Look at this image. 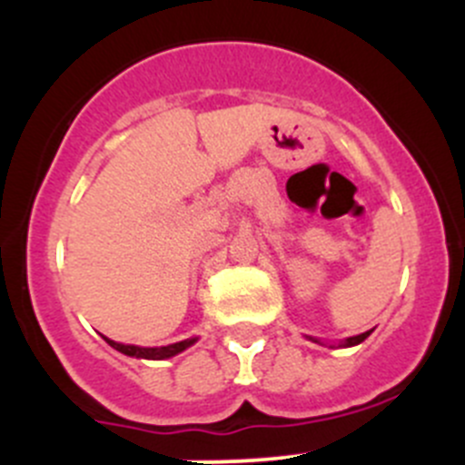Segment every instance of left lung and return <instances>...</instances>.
Returning <instances> with one entry per match:
<instances>
[{
  "label": "left lung",
  "instance_id": "1",
  "mask_svg": "<svg viewBox=\"0 0 465 465\" xmlns=\"http://www.w3.org/2000/svg\"><path fill=\"white\" fill-rule=\"evenodd\" d=\"M371 335V331H367V332H362V335H355V337H349V340L344 341V346H355V344H360V341H364L367 340V337Z\"/></svg>",
  "mask_w": 465,
  "mask_h": 465
}]
</instances>
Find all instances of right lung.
Segmentation results:
<instances>
[{
  "label": "right lung",
  "mask_w": 465,
  "mask_h": 465,
  "mask_svg": "<svg viewBox=\"0 0 465 465\" xmlns=\"http://www.w3.org/2000/svg\"><path fill=\"white\" fill-rule=\"evenodd\" d=\"M105 341L110 346H114L116 351L125 355H133V358H145V360H163V358H173V355L182 353L184 349H189L195 340H184V341H177V344H168V346H159V349H142V346H133V344H119V341Z\"/></svg>",
  "instance_id": "obj_1"
}]
</instances>
